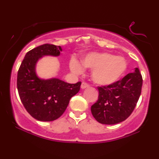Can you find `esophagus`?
<instances>
[{"mask_svg":"<svg viewBox=\"0 0 159 159\" xmlns=\"http://www.w3.org/2000/svg\"><path fill=\"white\" fill-rule=\"evenodd\" d=\"M81 87V89L87 88V87H89V84H88L85 83V82H82Z\"/></svg>","mask_w":159,"mask_h":159,"instance_id":"34e87169","label":"esophagus"}]
</instances>
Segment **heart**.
Listing matches in <instances>:
<instances>
[{"label": "heart", "instance_id": "b5f03b06", "mask_svg": "<svg viewBox=\"0 0 159 159\" xmlns=\"http://www.w3.org/2000/svg\"><path fill=\"white\" fill-rule=\"evenodd\" d=\"M81 63L84 68L93 69L91 77L94 83L102 86L119 81L127 69V62L123 57L107 52L90 53L82 58ZM70 69L75 73L82 72L81 66L75 60L71 61Z\"/></svg>", "mask_w": 159, "mask_h": 159}]
</instances>
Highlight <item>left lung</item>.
Returning a JSON list of instances; mask_svg holds the SVG:
<instances>
[{
    "label": "left lung",
    "instance_id": "obj_1",
    "mask_svg": "<svg viewBox=\"0 0 159 159\" xmlns=\"http://www.w3.org/2000/svg\"><path fill=\"white\" fill-rule=\"evenodd\" d=\"M143 78L139 69L111 85L98 87V97L91 106L93 116L98 123L114 125L132 114L140 96Z\"/></svg>",
    "mask_w": 159,
    "mask_h": 159
}]
</instances>
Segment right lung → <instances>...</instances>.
Returning <instances> with one entry per match:
<instances>
[{"instance_id":"1","label":"right lung","mask_w":159,"mask_h":159,"mask_svg":"<svg viewBox=\"0 0 159 159\" xmlns=\"http://www.w3.org/2000/svg\"><path fill=\"white\" fill-rule=\"evenodd\" d=\"M61 46L44 44L29 51L20 66L17 88L20 99L30 116L39 121H53L60 117L69 100L80 90L81 82L69 84L58 78L41 79L36 73L37 61L43 56H59Z\"/></svg>"}]
</instances>
